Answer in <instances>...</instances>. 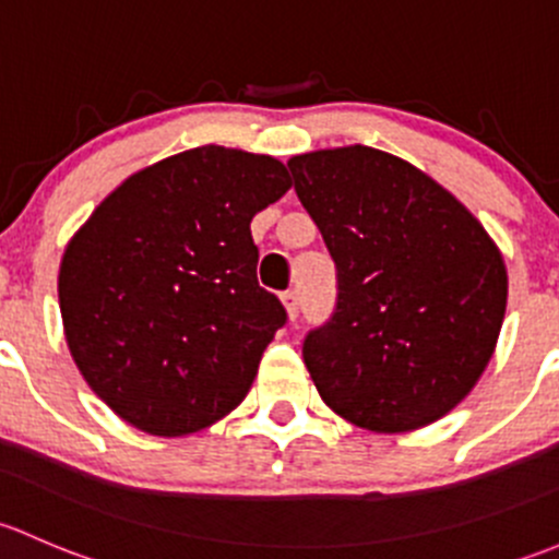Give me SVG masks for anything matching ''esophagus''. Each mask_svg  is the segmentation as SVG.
Here are the masks:
<instances>
[{
  "label": "esophagus",
  "mask_w": 559,
  "mask_h": 559,
  "mask_svg": "<svg viewBox=\"0 0 559 559\" xmlns=\"http://www.w3.org/2000/svg\"><path fill=\"white\" fill-rule=\"evenodd\" d=\"M282 304H285V309H287V318L296 320L298 312H301V296H298V290L282 293Z\"/></svg>",
  "instance_id": "obj_1"
}]
</instances>
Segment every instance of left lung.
Listing matches in <instances>:
<instances>
[{
	"label": "left lung",
	"mask_w": 559,
	"mask_h": 559,
	"mask_svg": "<svg viewBox=\"0 0 559 559\" xmlns=\"http://www.w3.org/2000/svg\"><path fill=\"white\" fill-rule=\"evenodd\" d=\"M336 263V307L304 338L322 401L360 428L404 433L444 417L485 366L509 277L450 191L366 145L287 160Z\"/></svg>",
	"instance_id": "8db88e82"
}]
</instances>
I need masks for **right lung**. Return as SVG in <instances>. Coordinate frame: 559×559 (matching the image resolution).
I'll return each instance as SVG.
<instances>
[{"label":"right lung","mask_w":559,"mask_h":559,"mask_svg":"<svg viewBox=\"0 0 559 559\" xmlns=\"http://www.w3.org/2000/svg\"><path fill=\"white\" fill-rule=\"evenodd\" d=\"M290 188L272 155L204 145L136 171L67 245L69 353L134 428L186 436L245 401L287 322L258 285L250 221Z\"/></svg>","instance_id":"add662e5"}]
</instances>
